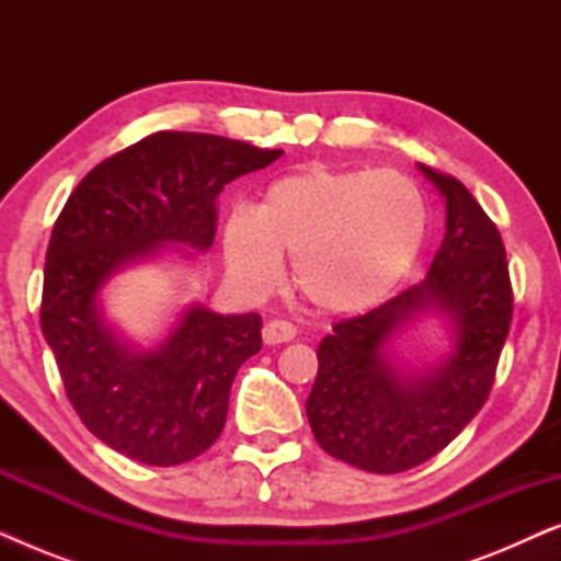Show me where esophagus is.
Returning a JSON list of instances; mask_svg holds the SVG:
<instances>
[{
  "instance_id": "1",
  "label": "esophagus",
  "mask_w": 561,
  "mask_h": 561,
  "mask_svg": "<svg viewBox=\"0 0 561 561\" xmlns=\"http://www.w3.org/2000/svg\"><path fill=\"white\" fill-rule=\"evenodd\" d=\"M294 336H296V327L290 324V321L273 319L263 327V342L265 344H283V342L294 340Z\"/></svg>"
}]
</instances>
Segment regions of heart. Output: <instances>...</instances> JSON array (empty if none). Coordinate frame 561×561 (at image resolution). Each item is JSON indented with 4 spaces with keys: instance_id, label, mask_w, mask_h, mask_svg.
Returning a JSON list of instances; mask_svg holds the SVG:
<instances>
[{
    "instance_id": "1",
    "label": "heart",
    "mask_w": 561,
    "mask_h": 561,
    "mask_svg": "<svg viewBox=\"0 0 561 561\" xmlns=\"http://www.w3.org/2000/svg\"><path fill=\"white\" fill-rule=\"evenodd\" d=\"M428 211L411 179L373 168L311 165L263 191L255 209L221 225L229 278L267 294L290 257L294 286L311 309L363 313L393 294L426 240Z\"/></svg>"
}]
</instances>
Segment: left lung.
Instances as JSON below:
<instances>
[{
    "instance_id": "left-lung-1",
    "label": "left lung",
    "mask_w": 561,
    "mask_h": 561,
    "mask_svg": "<svg viewBox=\"0 0 561 561\" xmlns=\"http://www.w3.org/2000/svg\"><path fill=\"white\" fill-rule=\"evenodd\" d=\"M447 206L442 248L426 278L319 342V373L306 401L319 447L375 474L416 467L478 416L493 388L511 329L513 294L501 232L451 175L419 163ZM424 316H439L448 350L413 368L397 342Z\"/></svg>"
}]
</instances>
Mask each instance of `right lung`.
<instances>
[{"instance_id":"right-lung-1","label":"right lung","mask_w":561,"mask_h":561,"mask_svg":"<svg viewBox=\"0 0 561 561\" xmlns=\"http://www.w3.org/2000/svg\"><path fill=\"white\" fill-rule=\"evenodd\" d=\"M280 156L165 129L106 158L68 196L45 255L41 327L68 401L119 455L152 467L204 455L225 428L237 370L263 347V321L191 301L142 347L106 317V283L165 252L209 250L221 188Z\"/></svg>"}]
</instances>
